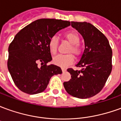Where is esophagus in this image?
I'll return each mask as SVG.
<instances>
[{
    "mask_svg": "<svg viewBox=\"0 0 121 121\" xmlns=\"http://www.w3.org/2000/svg\"><path fill=\"white\" fill-rule=\"evenodd\" d=\"M61 70H62V72L63 73V72H65V71H66V69L62 67V68H61Z\"/></svg>",
    "mask_w": 121,
    "mask_h": 121,
    "instance_id": "1",
    "label": "esophagus"
}]
</instances>
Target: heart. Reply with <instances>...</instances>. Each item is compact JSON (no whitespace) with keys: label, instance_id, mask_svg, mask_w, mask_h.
Listing matches in <instances>:
<instances>
[{"label":"heart","instance_id":"obj_1","mask_svg":"<svg viewBox=\"0 0 121 121\" xmlns=\"http://www.w3.org/2000/svg\"><path fill=\"white\" fill-rule=\"evenodd\" d=\"M64 37L69 42L71 43V47L69 48L68 52H73L75 55H79L81 53V48L79 47L80 37L75 32H67ZM48 48L52 54H55L57 52L58 47V39L56 36H53L48 41ZM74 57L72 54L58 55L53 58V63L56 65L60 67H67L73 62Z\"/></svg>","mask_w":121,"mask_h":121}]
</instances>
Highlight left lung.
Instances as JSON below:
<instances>
[{"mask_svg": "<svg viewBox=\"0 0 121 121\" xmlns=\"http://www.w3.org/2000/svg\"><path fill=\"white\" fill-rule=\"evenodd\" d=\"M71 26L83 37L85 49L76 65L82 69H68L71 78L63 86L71 96L87 99L101 91L111 74L112 50L106 37L91 23L71 21Z\"/></svg>", "mask_w": 121, "mask_h": 121, "instance_id": "obj_1", "label": "left lung"}]
</instances>
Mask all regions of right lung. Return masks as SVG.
Returning <instances> with one entry per match:
<instances>
[{"label":"right lung","instance_id":"obj_1","mask_svg":"<svg viewBox=\"0 0 121 121\" xmlns=\"http://www.w3.org/2000/svg\"><path fill=\"white\" fill-rule=\"evenodd\" d=\"M71 22L67 21L41 19L20 30L8 48V68L15 84L30 95L45 91L54 75L62 73L60 67L47 65L52 60L48 41ZM41 62L42 66L38 63Z\"/></svg>","mask_w":121,"mask_h":121}]
</instances>
